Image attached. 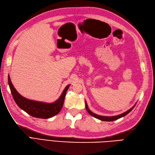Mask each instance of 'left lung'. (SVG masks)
Listing matches in <instances>:
<instances>
[{"mask_svg": "<svg viewBox=\"0 0 155 155\" xmlns=\"http://www.w3.org/2000/svg\"><path fill=\"white\" fill-rule=\"evenodd\" d=\"M134 106H134L132 108H131L130 109H129V110L127 111L126 112H124V113H122V114H119V115L114 116V117H104V116L98 115V114H96L93 113V112H91V111L89 109V108H88V107H87V104H86V109L87 111L88 112V113H89V114H91V116L97 118V119L101 120H102V121H114V120H116L119 119L120 118H122V117H124V116H126V114H127L129 112L132 111V109L134 107Z\"/></svg>", "mask_w": 155, "mask_h": 155, "instance_id": "left-lung-1", "label": "left lung"}]
</instances>
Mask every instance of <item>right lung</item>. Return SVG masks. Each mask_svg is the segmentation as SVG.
Returning <instances> with one entry per match:
<instances>
[{"mask_svg":"<svg viewBox=\"0 0 155 155\" xmlns=\"http://www.w3.org/2000/svg\"><path fill=\"white\" fill-rule=\"evenodd\" d=\"M8 83L13 98L18 106L33 117L44 119L51 118L61 111L63 106L66 91L69 87V85L66 87L61 96L56 102L48 104L31 101L21 96L15 89L9 76H8Z\"/></svg>","mask_w":155,"mask_h":155,"instance_id":"right-lung-1","label":"right lung"}]
</instances>
